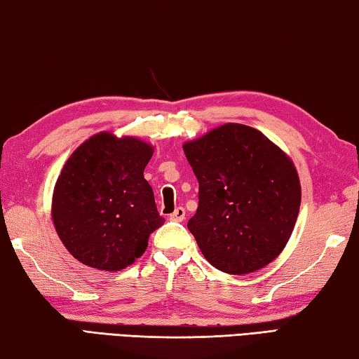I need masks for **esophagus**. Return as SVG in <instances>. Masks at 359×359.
Instances as JSON below:
<instances>
[{
	"mask_svg": "<svg viewBox=\"0 0 359 359\" xmlns=\"http://www.w3.org/2000/svg\"><path fill=\"white\" fill-rule=\"evenodd\" d=\"M184 218H185L184 208H177L171 215H169V220H172V222H184Z\"/></svg>",
	"mask_w": 359,
	"mask_h": 359,
	"instance_id": "obj_1",
	"label": "esophagus"
}]
</instances>
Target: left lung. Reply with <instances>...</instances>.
Here are the masks:
<instances>
[{
  "mask_svg": "<svg viewBox=\"0 0 359 359\" xmlns=\"http://www.w3.org/2000/svg\"><path fill=\"white\" fill-rule=\"evenodd\" d=\"M184 151L199 184L188 229L204 258L234 276L276 259L301 205L299 177L290 158L263 133L239 123L187 142Z\"/></svg>",
  "mask_w": 359,
  "mask_h": 359,
  "instance_id": "obj_1",
  "label": "left lung"
}]
</instances>
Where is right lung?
I'll list each match as a JSON object with an SVG mask.
<instances>
[{
  "instance_id": "obj_1",
  "label": "right lung",
  "mask_w": 359,
  "mask_h": 359,
  "mask_svg": "<svg viewBox=\"0 0 359 359\" xmlns=\"http://www.w3.org/2000/svg\"><path fill=\"white\" fill-rule=\"evenodd\" d=\"M154 149L100 133L66 161L52 199L53 224L68 252L101 271L135 263L165 223L144 169Z\"/></svg>"
}]
</instances>
